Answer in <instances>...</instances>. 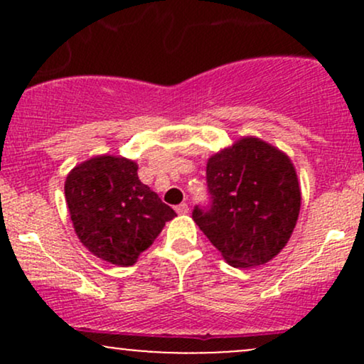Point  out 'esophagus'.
I'll return each instance as SVG.
<instances>
[{
  "label": "esophagus",
  "instance_id": "1",
  "mask_svg": "<svg viewBox=\"0 0 364 364\" xmlns=\"http://www.w3.org/2000/svg\"><path fill=\"white\" fill-rule=\"evenodd\" d=\"M188 210H190V208H188V203H179V205L176 207V212L179 215L188 214Z\"/></svg>",
  "mask_w": 364,
  "mask_h": 364
}]
</instances>
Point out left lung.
Listing matches in <instances>:
<instances>
[{
  "mask_svg": "<svg viewBox=\"0 0 364 364\" xmlns=\"http://www.w3.org/2000/svg\"><path fill=\"white\" fill-rule=\"evenodd\" d=\"M210 210L193 220L236 269L265 265L287 245L301 208V188L286 152L243 136L207 161Z\"/></svg>",
  "mask_w": 364,
  "mask_h": 364,
  "instance_id": "left-lung-1",
  "label": "left lung"
}]
</instances>
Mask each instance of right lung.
<instances>
[{
	"label": "right lung",
	"mask_w": 364,
	"mask_h": 364,
	"mask_svg": "<svg viewBox=\"0 0 364 364\" xmlns=\"http://www.w3.org/2000/svg\"><path fill=\"white\" fill-rule=\"evenodd\" d=\"M139 164L121 156L90 157L70 171L65 198L80 243L112 265L129 267L176 212L139 179Z\"/></svg>",
	"instance_id": "right-lung-1"
}]
</instances>
